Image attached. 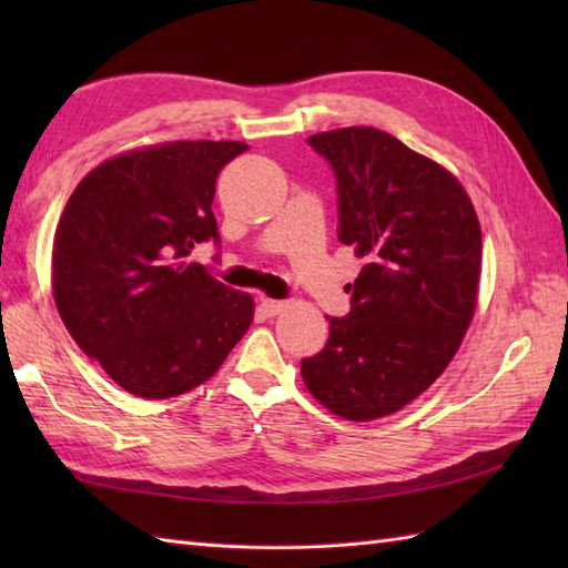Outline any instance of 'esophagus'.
Masks as SVG:
<instances>
[{
	"instance_id": "34e87169",
	"label": "esophagus",
	"mask_w": 568,
	"mask_h": 568,
	"mask_svg": "<svg viewBox=\"0 0 568 568\" xmlns=\"http://www.w3.org/2000/svg\"><path fill=\"white\" fill-rule=\"evenodd\" d=\"M258 307H261V312H263V315H268V317H273V315H281V312L285 310V303H281V300L261 297V303H258Z\"/></svg>"
}]
</instances>
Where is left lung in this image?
Returning <instances> with one entry per match:
<instances>
[{
	"label": "left lung",
	"instance_id": "obj_1",
	"mask_svg": "<svg viewBox=\"0 0 568 568\" xmlns=\"http://www.w3.org/2000/svg\"><path fill=\"white\" fill-rule=\"evenodd\" d=\"M339 190V241L366 258L348 317L300 373L336 417L371 422L425 393L456 356L478 305V214L454 173L388 131L310 136Z\"/></svg>",
	"mask_w": 568,
	"mask_h": 568
}]
</instances>
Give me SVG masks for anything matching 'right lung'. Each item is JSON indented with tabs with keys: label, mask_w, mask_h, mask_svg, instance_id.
<instances>
[{
	"label": "right lung",
	"mask_w": 568,
	"mask_h": 568,
	"mask_svg": "<svg viewBox=\"0 0 568 568\" xmlns=\"http://www.w3.org/2000/svg\"><path fill=\"white\" fill-rule=\"evenodd\" d=\"M241 141H165L84 175L53 236L58 315L119 388L168 400L210 381L253 322V297L185 263L207 239L216 175Z\"/></svg>",
	"instance_id": "add662e5"
}]
</instances>
